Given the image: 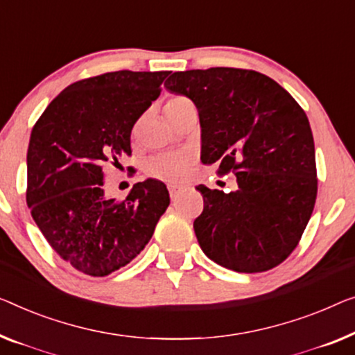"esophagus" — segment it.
Returning <instances> with one entry per match:
<instances>
[{"label": "esophagus", "mask_w": 355, "mask_h": 355, "mask_svg": "<svg viewBox=\"0 0 355 355\" xmlns=\"http://www.w3.org/2000/svg\"><path fill=\"white\" fill-rule=\"evenodd\" d=\"M178 193H180V188H178V187H168V194H171V198H172V200L177 198V196H178Z\"/></svg>", "instance_id": "esophagus-1"}]
</instances>
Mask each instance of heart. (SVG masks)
Instances as JSON below:
<instances>
[{
    "label": "heart",
    "instance_id": "b5f03b06",
    "mask_svg": "<svg viewBox=\"0 0 355 355\" xmlns=\"http://www.w3.org/2000/svg\"><path fill=\"white\" fill-rule=\"evenodd\" d=\"M187 103H189V100L187 97L178 95V97H172L167 100L164 111H166L167 114ZM191 166H193V156L188 155V153H183V151L162 153V155L151 157V159L146 162L145 172L148 177L161 180L164 183L180 184L188 178Z\"/></svg>",
    "mask_w": 355,
    "mask_h": 355
}]
</instances>
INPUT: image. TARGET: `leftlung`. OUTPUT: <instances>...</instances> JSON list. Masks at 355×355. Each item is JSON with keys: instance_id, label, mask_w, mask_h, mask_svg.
<instances>
[{"instance_id": "left-lung-1", "label": "left lung", "mask_w": 355, "mask_h": 355, "mask_svg": "<svg viewBox=\"0 0 355 355\" xmlns=\"http://www.w3.org/2000/svg\"><path fill=\"white\" fill-rule=\"evenodd\" d=\"M164 86L198 107L205 166L236 175L228 194L198 187L204 210L194 232L202 252L236 272L279 266L300 244L317 198L304 110L274 79L244 68L168 73Z\"/></svg>"}]
</instances>
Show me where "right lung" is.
<instances>
[{
  "label": "right lung",
  "mask_w": 355,
  "mask_h": 355,
  "mask_svg": "<svg viewBox=\"0 0 355 355\" xmlns=\"http://www.w3.org/2000/svg\"><path fill=\"white\" fill-rule=\"evenodd\" d=\"M167 75L123 70L81 79L33 125L26 204L47 244L79 272L105 277L130 263L171 204L166 184L151 178L135 183L125 199L103 196L105 168L132 156V127Z\"/></svg>",
  "instance_id": "right-lung-1"
}]
</instances>
